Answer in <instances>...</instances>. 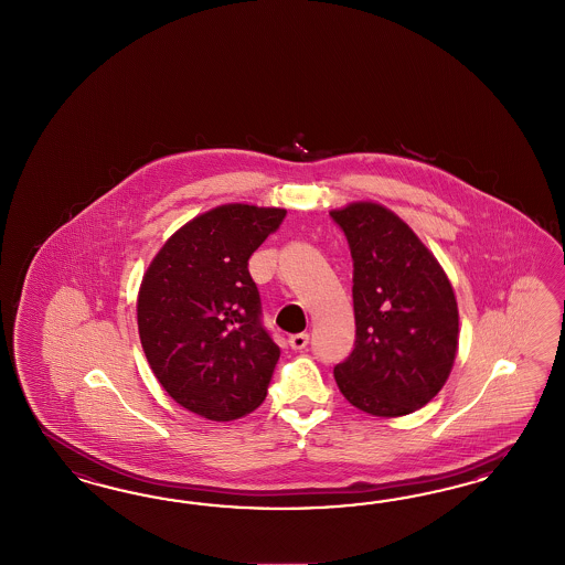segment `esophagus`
Segmentation results:
<instances>
[{"mask_svg":"<svg viewBox=\"0 0 565 565\" xmlns=\"http://www.w3.org/2000/svg\"><path fill=\"white\" fill-rule=\"evenodd\" d=\"M288 343H290L291 350L302 352V350L308 345V333H296V335H291Z\"/></svg>","mask_w":565,"mask_h":565,"instance_id":"obj_1","label":"esophagus"}]
</instances>
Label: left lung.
<instances>
[{
	"instance_id": "8db88e82",
	"label": "left lung",
	"mask_w": 565,
	"mask_h": 565,
	"mask_svg": "<svg viewBox=\"0 0 565 565\" xmlns=\"http://www.w3.org/2000/svg\"><path fill=\"white\" fill-rule=\"evenodd\" d=\"M354 260L356 342L333 369L359 411L395 418L423 408L451 373L460 317L441 265L394 211L352 203L331 211Z\"/></svg>"
}]
</instances>
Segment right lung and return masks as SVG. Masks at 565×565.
Masks as SVG:
<instances>
[{
	"instance_id": "obj_1",
	"label": "right lung",
	"mask_w": 565,
	"mask_h": 565,
	"mask_svg": "<svg viewBox=\"0 0 565 565\" xmlns=\"http://www.w3.org/2000/svg\"><path fill=\"white\" fill-rule=\"evenodd\" d=\"M286 217L275 206H215L154 255L138 290V335L161 387L209 420L263 404L279 348L260 323L248 258Z\"/></svg>"
}]
</instances>
